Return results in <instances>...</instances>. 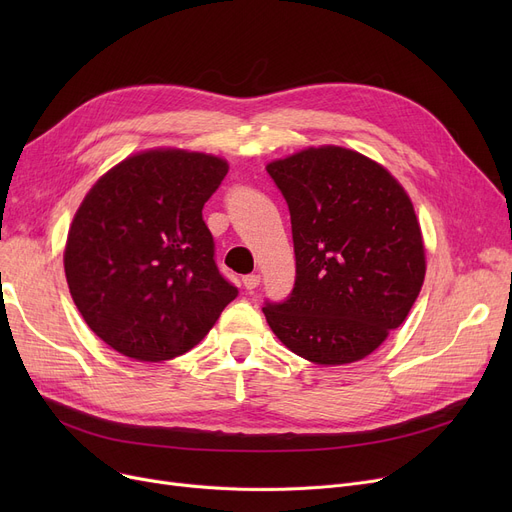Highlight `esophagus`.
<instances>
[{"label": "esophagus", "mask_w": 512, "mask_h": 512, "mask_svg": "<svg viewBox=\"0 0 512 512\" xmlns=\"http://www.w3.org/2000/svg\"><path fill=\"white\" fill-rule=\"evenodd\" d=\"M259 282H261V276H259V274H249V276L242 278V284H245L247 290H255V288L259 286Z\"/></svg>", "instance_id": "obj_1"}]
</instances>
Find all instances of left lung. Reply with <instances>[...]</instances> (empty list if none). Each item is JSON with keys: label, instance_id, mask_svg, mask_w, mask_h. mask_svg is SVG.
<instances>
[{"label": "left lung", "instance_id": "8db88e82", "mask_svg": "<svg viewBox=\"0 0 512 512\" xmlns=\"http://www.w3.org/2000/svg\"><path fill=\"white\" fill-rule=\"evenodd\" d=\"M290 211L297 278L263 315L317 365L365 359L407 319L425 278L413 203L373 159L334 145L267 164Z\"/></svg>", "mask_w": 512, "mask_h": 512}]
</instances>
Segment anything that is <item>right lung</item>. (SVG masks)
<instances>
[{"label":"right lung","mask_w":512,"mask_h":512,"mask_svg":"<svg viewBox=\"0 0 512 512\" xmlns=\"http://www.w3.org/2000/svg\"><path fill=\"white\" fill-rule=\"evenodd\" d=\"M226 174L222 157L151 149L120 161L80 203L64 251L68 288L87 326L120 355L180 357L236 299L203 222Z\"/></svg>","instance_id":"add662e5"}]
</instances>
